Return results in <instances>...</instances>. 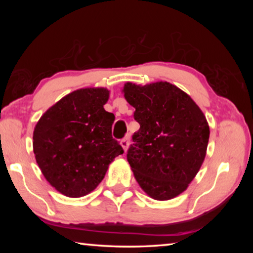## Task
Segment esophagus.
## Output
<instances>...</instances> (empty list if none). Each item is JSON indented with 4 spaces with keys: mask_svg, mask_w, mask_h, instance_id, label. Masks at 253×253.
<instances>
[{
    "mask_svg": "<svg viewBox=\"0 0 253 253\" xmlns=\"http://www.w3.org/2000/svg\"><path fill=\"white\" fill-rule=\"evenodd\" d=\"M121 145L123 146L124 151L126 152L128 146H129V137H125V138H123V139L121 140Z\"/></svg>",
    "mask_w": 253,
    "mask_h": 253,
    "instance_id": "esophagus-1",
    "label": "esophagus"
}]
</instances>
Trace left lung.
Wrapping results in <instances>:
<instances>
[{"label":"left lung","mask_w":253,"mask_h":253,"mask_svg":"<svg viewBox=\"0 0 253 253\" xmlns=\"http://www.w3.org/2000/svg\"><path fill=\"white\" fill-rule=\"evenodd\" d=\"M123 91L140 125L127 152L136 181L154 200L173 199L186 190L204 161L207 118L187 93L166 81L127 83Z\"/></svg>","instance_id":"obj_1"}]
</instances>
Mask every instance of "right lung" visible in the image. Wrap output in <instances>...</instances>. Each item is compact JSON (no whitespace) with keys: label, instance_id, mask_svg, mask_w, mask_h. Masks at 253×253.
<instances>
[{"label":"right lung","instance_id":"add662e5","mask_svg":"<svg viewBox=\"0 0 253 253\" xmlns=\"http://www.w3.org/2000/svg\"><path fill=\"white\" fill-rule=\"evenodd\" d=\"M105 88L69 93L45 111L33 131V152L46 181L60 193L81 198L99 185L124 153L111 136L114 114L104 109Z\"/></svg>","mask_w":253,"mask_h":253}]
</instances>
